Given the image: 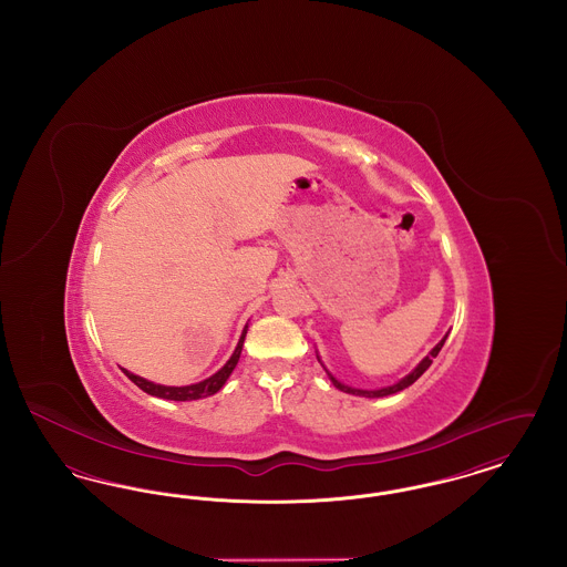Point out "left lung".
<instances>
[{
	"instance_id": "8db88e82",
	"label": "left lung",
	"mask_w": 567,
	"mask_h": 567,
	"mask_svg": "<svg viewBox=\"0 0 567 567\" xmlns=\"http://www.w3.org/2000/svg\"><path fill=\"white\" fill-rule=\"evenodd\" d=\"M449 336V333H446ZM446 336L433 347L432 352L408 374V377L402 378L400 382H395V384H391V386H384V389H374V391H368V389H354V386H349V384H342L338 378L333 377L327 368L323 365V361H321V357H319V352H317V359L321 361V365L324 368V372H327V377L329 380L333 382V386L336 389H340V391H344V393H351V395H359V398H384V395H393V393H398V391H404L405 386H410L414 380H419V378L423 377V372L432 365L433 359L437 357V352L442 351V347H444V342H446Z\"/></svg>"
}]
</instances>
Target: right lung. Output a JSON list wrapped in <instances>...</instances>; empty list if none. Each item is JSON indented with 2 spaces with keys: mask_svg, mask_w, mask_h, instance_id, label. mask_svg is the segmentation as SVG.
Instances as JSON below:
<instances>
[{
  "mask_svg": "<svg viewBox=\"0 0 567 567\" xmlns=\"http://www.w3.org/2000/svg\"><path fill=\"white\" fill-rule=\"evenodd\" d=\"M244 338H246V327H244L243 336H240V342L236 347L234 354L229 357V361L210 378L202 380V382H195V384H187V386H165V384H155L146 378L135 377L132 372L123 370V374L130 378L134 384H137L144 393L148 395H155V398H162V400H172V402H190V400H202V398H208V395H215L216 391L223 389V384L227 382V378L231 377L234 368L238 365V359H240V352H243Z\"/></svg>",
  "mask_w": 567,
  "mask_h": 567,
  "instance_id": "add662e5",
  "label": "right lung"
}]
</instances>
